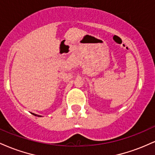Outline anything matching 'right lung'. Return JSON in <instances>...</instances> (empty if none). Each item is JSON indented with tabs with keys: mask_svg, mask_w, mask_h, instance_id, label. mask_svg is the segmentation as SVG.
Wrapping results in <instances>:
<instances>
[{
	"mask_svg": "<svg viewBox=\"0 0 155 155\" xmlns=\"http://www.w3.org/2000/svg\"><path fill=\"white\" fill-rule=\"evenodd\" d=\"M34 115H35V116H36V117H41V116H39V115H38V114H34Z\"/></svg>",
	"mask_w": 155,
	"mask_h": 155,
	"instance_id": "obj_1",
	"label": "right lung"
}]
</instances>
